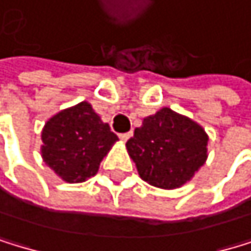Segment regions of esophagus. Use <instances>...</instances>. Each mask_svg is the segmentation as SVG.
I'll use <instances>...</instances> for the list:
<instances>
[{
  "label": "esophagus",
  "mask_w": 251,
  "mask_h": 251,
  "mask_svg": "<svg viewBox=\"0 0 251 251\" xmlns=\"http://www.w3.org/2000/svg\"><path fill=\"white\" fill-rule=\"evenodd\" d=\"M119 137H120V140L126 142L129 137H132V131H129V132H122V134H119Z\"/></svg>",
  "instance_id": "esophagus-1"
}]
</instances>
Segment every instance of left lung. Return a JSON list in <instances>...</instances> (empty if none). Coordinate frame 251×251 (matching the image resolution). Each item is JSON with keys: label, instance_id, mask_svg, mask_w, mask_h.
I'll return each instance as SVG.
<instances>
[{"label": "left lung", "instance_id": "obj_1", "mask_svg": "<svg viewBox=\"0 0 251 251\" xmlns=\"http://www.w3.org/2000/svg\"><path fill=\"white\" fill-rule=\"evenodd\" d=\"M207 142L198 123L163 108L136 128L126 148L145 182L171 190L190 180L203 165Z\"/></svg>", "mask_w": 251, "mask_h": 251}]
</instances>
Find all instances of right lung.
Segmentation results:
<instances>
[{
	"instance_id": "right-lung-1",
	"label": "right lung",
	"mask_w": 251,
	"mask_h": 251,
	"mask_svg": "<svg viewBox=\"0 0 251 251\" xmlns=\"http://www.w3.org/2000/svg\"><path fill=\"white\" fill-rule=\"evenodd\" d=\"M43 160L66 182H83L99 171L119 137L86 101L61 111L44 125Z\"/></svg>"
}]
</instances>
